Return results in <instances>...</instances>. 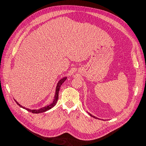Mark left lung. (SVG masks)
<instances>
[{"label":"left lung","mask_w":146,"mask_h":146,"mask_svg":"<svg viewBox=\"0 0 146 146\" xmlns=\"http://www.w3.org/2000/svg\"><path fill=\"white\" fill-rule=\"evenodd\" d=\"M89 113V115H90V116H91V117H94V118H96V117H94V116H93V115H91V114H90V113ZM98 119H99V118H98Z\"/></svg>","instance_id":"obj_1"}]
</instances>
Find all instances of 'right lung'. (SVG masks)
Returning <instances> with one entry per match:
<instances>
[{"instance_id":"1","label":"right lung","mask_w":146,"mask_h":146,"mask_svg":"<svg viewBox=\"0 0 146 146\" xmlns=\"http://www.w3.org/2000/svg\"><path fill=\"white\" fill-rule=\"evenodd\" d=\"M67 78L65 77V78H63V79H61V80H60V81L58 82L57 85V86H56V94H55V96H54V101L53 102L47 105V106H45L44 107H43V108H41L40 109H38V110H30V109H28V108H25V107L21 106L19 103H18L17 101H15V102H16V103L20 106L21 107V108H24V109H25L27 110L28 111L30 112H32V113H42V112H45L47 111L50 109H51L52 108H53L54 106L56 105V104H57V102L58 101V92H59V90H60V86L61 85H62V84L64 83V82L66 80Z\"/></svg>"}]
</instances>
